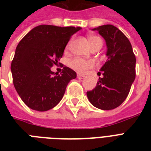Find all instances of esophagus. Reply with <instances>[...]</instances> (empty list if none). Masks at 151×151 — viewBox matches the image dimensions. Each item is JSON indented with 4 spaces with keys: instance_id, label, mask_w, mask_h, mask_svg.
I'll use <instances>...</instances> for the list:
<instances>
[{
    "instance_id": "34e87169",
    "label": "esophagus",
    "mask_w": 151,
    "mask_h": 151,
    "mask_svg": "<svg viewBox=\"0 0 151 151\" xmlns=\"http://www.w3.org/2000/svg\"><path fill=\"white\" fill-rule=\"evenodd\" d=\"M85 78V76L81 75V74H78V79H84Z\"/></svg>"
}]
</instances>
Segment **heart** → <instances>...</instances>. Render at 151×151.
Masks as SVG:
<instances>
[{
    "label": "heart",
    "instance_id": "heart-1",
    "mask_svg": "<svg viewBox=\"0 0 151 151\" xmlns=\"http://www.w3.org/2000/svg\"><path fill=\"white\" fill-rule=\"evenodd\" d=\"M88 43H89L91 48L96 45L102 46V45H103V41L99 37L89 36L88 37ZM69 65L76 72L79 73H85L88 69L92 68L93 66V63L92 61H89V60H85V59L76 58V59L70 60Z\"/></svg>",
    "mask_w": 151,
    "mask_h": 151
}]
</instances>
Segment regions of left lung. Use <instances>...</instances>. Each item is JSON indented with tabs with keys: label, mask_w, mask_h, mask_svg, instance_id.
I'll return each mask as SVG.
<instances>
[{
	"label": "left lung",
	"mask_w": 151,
	"mask_h": 151,
	"mask_svg": "<svg viewBox=\"0 0 151 151\" xmlns=\"http://www.w3.org/2000/svg\"><path fill=\"white\" fill-rule=\"evenodd\" d=\"M92 30H97L105 40L107 59L100 69L103 77L95 88L87 92L88 99L100 110H113L129 95L136 78V56L129 39L114 26L103 25Z\"/></svg>",
	"instance_id": "8db88e82"
}]
</instances>
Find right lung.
Returning a JSON list of instances; mask_svg holds the SVG:
<instances>
[{
    "instance_id": "1",
    "label": "right lung",
    "mask_w": 151,
    "mask_h": 151,
    "mask_svg": "<svg viewBox=\"0 0 151 151\" xmlns=\"http://www.w3.org/2000/svg\"><path fill=\"white\" fill-rule=\"evenodd\" d=\"M81 27L40 25L18 44L11 64L13 84L23 103L32 110L46 111L60 102L74 70L64 66L60 75L51 70L63 55L71 36Z\"/></svg>"
}]
</instances>
